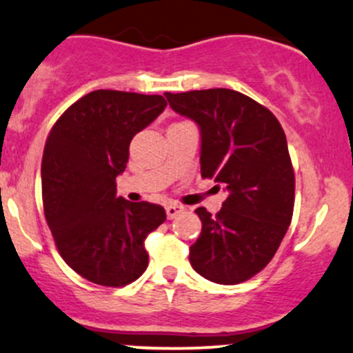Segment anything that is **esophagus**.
<instances>
[{"instance_id":"1","label":"esophagus","mask_w":353,"mask_h":353,"mask_svg":"<svg viewBox=\"0 0 353 353\" xmlns=\"http://www.w3.org/2000/svg\"><path fill=\"white\" fill-rule=\"evenodd\" d=\"M183 210H185V207L176 205V203H170V205H166V217L175 219L176 215H180Z\"/></svg>"}]
</instances>
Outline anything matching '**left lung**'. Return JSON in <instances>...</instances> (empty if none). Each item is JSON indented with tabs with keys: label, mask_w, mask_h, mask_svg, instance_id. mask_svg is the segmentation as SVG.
I'll list each match as a JSON object with an SVG mask.
<instances>
[{
	"label": "left lung",
	"mask_w": 353,
	"mask_h": 353,
	"mask_svg": "<svg viewBox=\"0 0 353 353\" xmlns=\"http://www.w3.org/2000/svg\"><path fill=\"white\" fill-rule=\"evenodd\" d=\"M165 96L173 111L199 124L202 178L229 193L215 217L203 207L195 210L202 232L190 248L192 268L219 284L248 281L274 257L293 217L286 134L268 108L237 90Z\"/></svg>",
	"instance_id": "1"
}]
</instances>
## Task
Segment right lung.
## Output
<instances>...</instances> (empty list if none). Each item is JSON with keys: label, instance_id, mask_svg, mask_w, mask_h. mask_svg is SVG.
Here are the masks:
<instances>
[{"label": "right lung", "instance_id": "obj_1", "mask_svg": "<svg viewBox=\"0 0 353 353\" xmlns=\"http://www.w3.org/2000/svg\"><path fill=\"white\" fill-rule=\"evenodd\" d=\"M163 96L94 90L57 119L41 158L43 212L60 256L87 281L126 286L148 268L161 205L116 196L130 143L165 111Z\"/></svg>", "mask_w": 353, "mask_h": 353}]
</instances>
